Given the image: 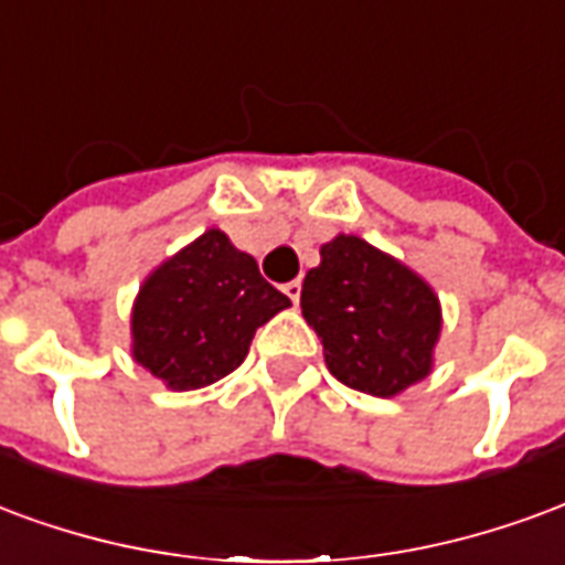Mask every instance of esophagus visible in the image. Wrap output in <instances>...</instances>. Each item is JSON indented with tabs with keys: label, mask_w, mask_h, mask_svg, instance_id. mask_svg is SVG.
I'll return each instance as SVG.
<instances>
[{
	"label": "esophagus",
	"mask_w": 565,
	"mask_h": 565,
	"mask_svg": "<svg viewBox=\"0 0 565 565\" xmlns=\"http://www.w3.org/2000/svg\"><path fill=\"white\" fill-rule=\"evenodd\" d=\"M282 291H286L288 300H291V303L298 307V300H300V279H291V282H286V286H282Z\"/></svg>",
	"instance_id": "esophagus-1"
}]
</instances>
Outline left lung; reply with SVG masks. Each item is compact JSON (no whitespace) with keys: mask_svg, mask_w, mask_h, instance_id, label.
<instances>
[{"mask_svg":"<svg viewBox=\"0 0 565 565\" xmlns=\"http://www.w3.org/2000/svg\"><path fill=\"white\" fill-rule=\"evenodd\" d=\"M300 310L343 385L394 397L434 367L443 310L434 288L355 234H337L303 277Z\"/></svg>","mask_w":565,"mask_h":565,"instance_id":"8db88e82","label":"left lung"}]
</instances>
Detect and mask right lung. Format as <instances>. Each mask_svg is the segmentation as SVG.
I'll list each match as a JSON object with an SVG mask.
<instances>
[{
    "mask_svg": "<svg viewBox=\"0 0 565 565\" xmlns=\"http://www.w3.org/2000/svg\"><path fill=\"white\" fill-rule=\"evenodd\" d=\"M286 307L291 300L258 274L253 255L210 228L143 279L131 355L168 388H204L241 367L255 331Z\"/></svg>",
    "mask_w": 565,
    "mask_h": 565,
    "instance_id": "add662e5",
    "label": "right lung"
}]
</instances>
